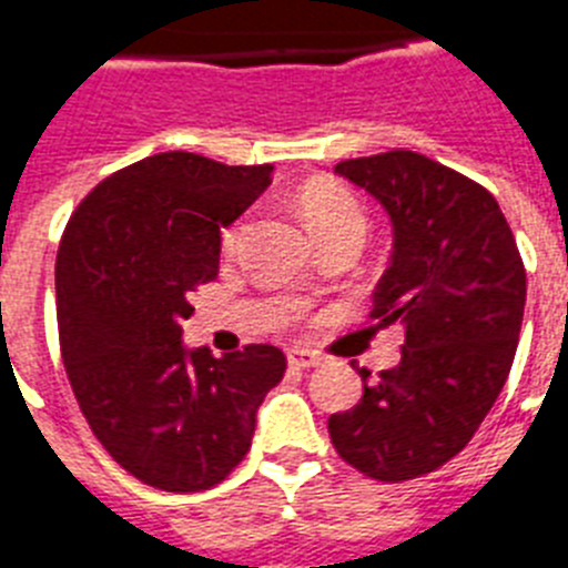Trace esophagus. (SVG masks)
Here are the masks:
<instances>
[{"mask_svg": "<svg viewBox=\"0 0 568 568\" xmlns=\"http://www.w3.org/2000/svg\"><path fill=\"white\" fill-rule=\"evenodd\" d=\"M288 364L294 369H312V366H321L323 357L317 352H308V349H292L288 352Z\"/></svg>", "mask_w": 568, "mask_h": 568, "instance_id": "1", "label": "esophagus"}]
</instances>
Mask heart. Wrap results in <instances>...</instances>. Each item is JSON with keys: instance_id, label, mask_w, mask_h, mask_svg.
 <instances>
[{"instance_id": "1", "label": "heart", "mask_w": 568, "mask_h": 568, "mask_svg": "<svg viewBox=\"0 0 568 568\" xmlns=\"http://www.w3.org/2000/svg\"><path fill=\"white\" fill-rule=\"evenodd\" d=\"M297 204L303 219H306L308 231L317 236V242L341 231H364L366 227L364 204L357 202V195L337 179L306 181L297 193ZM242 227H245L242 216H236L222 227V247L225 251L236 247Z\"/></svg>"}]
</instances>
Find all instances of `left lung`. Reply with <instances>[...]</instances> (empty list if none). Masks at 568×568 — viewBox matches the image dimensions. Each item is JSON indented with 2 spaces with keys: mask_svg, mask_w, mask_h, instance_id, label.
<instances>
[{
  "mask_svg": "<svg viewBox=\"0 0 568 568\" xmlns=\"http://www.w3.org/2000/svg\"><path fill=\"white\" fill-rule=\"evenodd\" d=\"M393 219L395 251L369 321L402 326V364L328 418L337 456L378 483H407L454 459L497 402L517 352L526 265L497 199L413 150L341 161Z\"/></svg>",
  "mask_w": 568,
  "mask_h": 568,
  "instance_id": "obj_1",
  "label": "left lung"
}]
</instances>
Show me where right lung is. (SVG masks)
Listing matches in <instances>:
<instances>
[{"label": "right lung", "mask_w": 568, "mask_h": 568, "mask_svg": "<svg viewBox=\"0 0 568 568\" xmlns=\"http://www.w3.org/2000/svg\"><path fill=\"white\" fill-rule=\"evenodd\" d=\"M271 164L159 152L74 207L57 254V328L71 393L103 450L150 488L195 494L245 459L285 355L181 346L190 300L219 276V227L271 184Z\"/></svg>", "instance_id": "obj_1"}]
</instances>
